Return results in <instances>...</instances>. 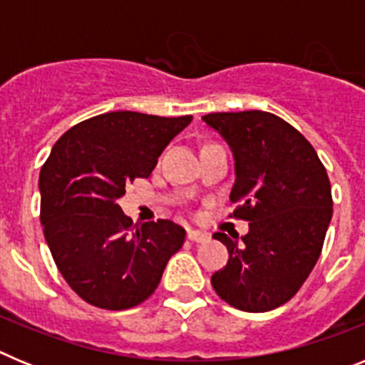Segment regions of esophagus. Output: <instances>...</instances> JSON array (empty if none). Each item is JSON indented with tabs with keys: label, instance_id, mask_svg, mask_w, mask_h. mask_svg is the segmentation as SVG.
Masks as SVG:
<instances>
[{
	"label": "esophagus",
	"instance_id": "esophagus-1",
	"mask_svg": "<svg viewBox=\"0 0 365 365\" xmlns=\"http://www.w3.org/2000/svg\"><path fill=\"white\" fill-rule=\"evenodd\" d=\"M188 240L193 241V243H205L208 240V234L201 230H188Z\"/></svg>",
	"mask_w": 365,
	"mask_h": 365
}]
</instances>
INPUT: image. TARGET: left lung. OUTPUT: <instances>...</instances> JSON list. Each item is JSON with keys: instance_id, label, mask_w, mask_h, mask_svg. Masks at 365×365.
Masks as SVG:
<instances>
[{"instance_id": "1", "label": "left lung", "mask_w": 365, "mask_h": 365, "mask_svg": "<svg viewBox=\"0 0 365 365\" xmlns=\"http://www.w3.org/2000/svg\"><path fill=\"white\" fill-rule=\"evenodd\" d=\"M202 122L230 148V201L235 217L248 221L243 237L214 234L228 263L212 287L240 311H272L299 291L320 257L333 217L327 172L307 138L272 113H210Z\"/></svg>"}]
</instances>
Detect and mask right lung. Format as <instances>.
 Instances as JSON below:
<instances>
[{
    "label": "right lung",
    "mask_w": 365,
    "mask_h": 365,
    "mask_svg": "<svg viewBox=\"0 0 365 365\" xmlns=\"http://www.w3.org/2000/svg\"><path fill=\"white\" fill-rule=\"evenodd\" d=\"M192 118L104 113L63 133L41 168L45 241L63 279L95 307L122 311L150 298L185 243V228L168 219L133 222L118 199L150 177Z\"/></svg>",
    "instance_id": "right-lung-1"
}]
</instances>
